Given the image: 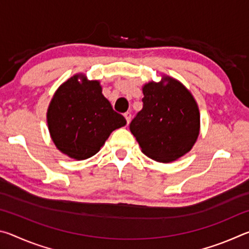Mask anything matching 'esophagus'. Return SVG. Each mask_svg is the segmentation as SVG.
<instances>
[{"label": "esophagus", "instance_id": "34e87169", "mask_svg": "<svg viewBox=\"0 0 249 249\" xmlns=\"http://www.w3.org/2000/svg\"><path fill=\"white\" fill-rule=\"evenodd\" d=\"M124 116H125V119H126V122H127V124H129L130 119H132V114H130V112H126L125 114H124Z\"/></svg>", "mask_w": 249, "mask_h": 249}]
</instances>
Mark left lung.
<instances>
[{"instance_id": "obj_1", "label": "left lung", "mask_w": 249, "mask_h": 249, "mask_svg": "<svg viewBox=\"0 0 249 249\" xmlns=\"http://www.w3.org/2000/svg\"><path fill=\"white\" fill-rule=\"evenodd\" d=\"M142 108L129 129L142 151L158 162L182 157L195 145L200 132V112L182 83L168 75L142 87Z\"/></svg>"}]
</instances>
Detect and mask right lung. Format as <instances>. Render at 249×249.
<instances>
[{"mask_svg": "<svg viewBox=\"0 0 249 249\" xmlns=\"http://www.w3.org/2000/svg\"><path fill=\"white\" fill-rule=\"evenodd\" d=\"M47 123L57 148L70 158L83 160L98 153L113 130L126 125V120L102 94L99 81L74 74L53 94Z\"/></svg>", "mask_w": 249, "mask_h": 249, "instance_id": "right-lung-1", "label": "right lung"}]
</instances>
